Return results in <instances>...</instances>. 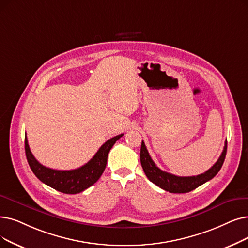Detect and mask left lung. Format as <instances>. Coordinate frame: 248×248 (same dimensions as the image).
Segmentation results:
<instances>
[{"instance_id": "8db88e82", "label": "left lung", "mask_w": 248, "mask_h": 248, "mask_svg": "<svg viewBox=\"0 0 248 248\" xmlns=\"http://www.w3.org/2000/svg\"><path fill=\"white\" fill-rule=\"evenodd\" d=\"M226 152H227V141L225 142L223 152L217 162L209 170L204 172V173L199 174L197 176H176L174 174H171L168 173V172L161 170L156 166L152 158L150 157L148 150L143 141L141 145V154H140L141 156L140 157H141V164L143 170L150 181H152L157 186L166 191L173 193H185L196 189L200 186L203 185L204 182H207L216 176L224 163Z\"/></svg>"}]
</instances>
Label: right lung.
Returning <instances> with one entry per match:
<instances>
[{
    "mask_svg": "<svg viewBox=\"0 0 248 248\" xmlns=\"http://www.w3.org/2000/svg\"><path fill=\"white\" fill-rule=\"evenodd\" d=\"M124 134L106 141L94 157L82 167L74 170H56L41 165L32 155L25 136V153L28 164L35 176L46 186L63 193L75 195L93 186L102 175L106 167L107 156L112 146Z\"/></svg>",
    "mask_w": 248,
    "mask_h": 248,
    "instance_id": "obj_1",
    "label": "right lung"
}]
</instances>
